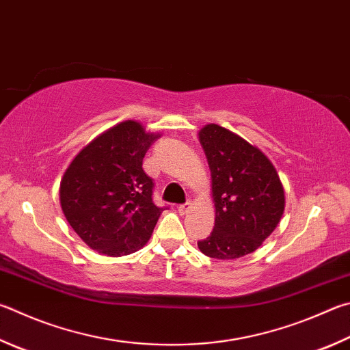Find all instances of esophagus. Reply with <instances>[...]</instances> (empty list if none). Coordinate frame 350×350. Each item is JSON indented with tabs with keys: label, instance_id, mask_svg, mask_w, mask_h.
Segmentation results:
<instances>
[{
	"label": "esophagus",
	"instance_id": "34e87169",
	"mask_svg": "<svg viewBox=\"0 0 350 350\" xmlns=\"http://www.w3.org/2000/svg\"><path fill=\"white\" fill-rule=\"evenodd\" d=\"M189 209H191V203L187 202V203H182V205L177 206V211H179L180 214H187Z\"/></svg>",
	"mask_w": 350,
	"mask_h": 350
}]
</instances>
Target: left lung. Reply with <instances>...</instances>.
Returning <instances> with one entry per match:
<instances>
[{"mask_svg":"<svg viewBox=\"0 0 350 350\" xmlns=\"http://www.w3.org/2000/svg\"><path fill=\"white\" fill-rule=\"evenodd\" d=\"M211 171L214 231L197 243L206 257L236 260L258 250L284 211V188L262 150L217 124L199 131Z\"/></svg>","mask_w":350,"mask_h":350,"instance_id":"obj_1","label":"left lung"}]
</instances>
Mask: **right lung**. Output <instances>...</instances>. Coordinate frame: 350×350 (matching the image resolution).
Instances as JSON below:
<instances>
[{"label": "right lung", "mask_w": 350, "mask_h": 350, "mask_svg": "<svg viewBox=\"0 0 350 350\" xmlns=\"http://www.w3.org/2000/svg\"><path fill=\"white\" fill-rule=\"evenodd\" d=\"M161 133L124 120L87 144L64 171L59 203L68 225L103 256L122 257L141 250L163 209L153 203V180L144 156Z\"/></svg>", "instance_id": "right-lung-1"}]
</instances>
